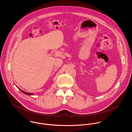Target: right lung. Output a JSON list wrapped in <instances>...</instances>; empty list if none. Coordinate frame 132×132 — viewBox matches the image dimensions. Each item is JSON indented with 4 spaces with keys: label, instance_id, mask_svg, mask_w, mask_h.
<instances>
[{
    "label": "right lung",
    "instance_id": "obj_1",
    "mask_svg": "<svg viewBox=\"0 0 132 132\" xmlns=\"http://www.w3.org/2000/svg\"><path fill=\"white\" fill-rule=\"evenodd\" d=\"M17 87L19 89L20 91H21V92H22L23 93H24V94H27V95H34L32 93H26V92H24L23 90H21L20 88H19V87H17Z\"/></svg>",
    "mask_w": 132,
    "mask_h": 132
}]
</instances>
